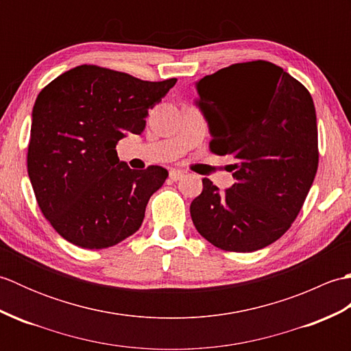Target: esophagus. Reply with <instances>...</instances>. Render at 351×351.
<instances>
[{"label": "esophagus", "mask_w": 351, "mask_h": 351, "mask_svg": "<svg viewBox=\"0 0 351 351\" xmlns=\"http://www.w3.org/2000/svg\"><path fill=\"white\" fill-rule=\"evenodd\" d=\"M169 178H170L171 181H180V180H182V178H184V171L182 170H176V169L170 170L169 171Z\"/></svg>", "instance_id": "obj_1"}]
</instances>
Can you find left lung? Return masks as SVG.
<instances>
[{"instance_id": "8db88e82", "label": "left lung", "mask_w": 351, "mask_h": 351, "mask_svg": "<svg viewBox=\"0 0 351 351\" xmlns=\"http://www.w3.org/2000/svg\"><path fill=\"white\" fill-rule=\"evenodd\" d=\"M211 131L210 151L230 155L237 182L220 191L208 178L190 205L197 232L226 252H255L287 232L318 169L312 96L265 60L235 63L196 83Z\"/></svg>"}]
</instances>
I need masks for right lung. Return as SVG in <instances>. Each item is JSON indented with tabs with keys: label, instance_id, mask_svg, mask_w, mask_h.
<instances>
[{
	"label": "right lung",
	"instance_id": "obj_1",
	"mask_svg": "<svg viewBox=\"0 0 351 351\" xmlns=\"http://www.w3.org/2000/svg\"><path fill=\"white\" fill-rule=\"evenodd\" d=\"M175 83L81 64L37 95L28 176L45 219L66 241L98 250L138 230L149 197L169 171L130 169L119 161L116 145L126 134L143 132L149 108Z\"/></svg>",
	"mask_w": 351,
	"mask_h": 351
}]
</instances>
